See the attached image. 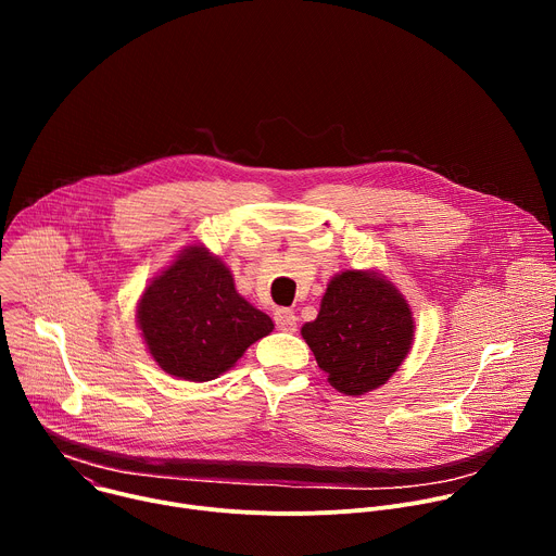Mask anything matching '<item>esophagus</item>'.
<instances>
[{
    "label": "esophagus",
    "instance_id": "1",
    "mask_svg": "<svg viewBox=\"0 0 556 556\" xmlns=\"http://www.w3.org/2000/svg\"><path fill=\"white\" fill-rule=\"evenodd\" d=\"M296 314L288 307H277L275 309V324L281 332H296Z\"/></svg>",
    "mask_w": 556,
    "mask_h": 556
}]
</instances>
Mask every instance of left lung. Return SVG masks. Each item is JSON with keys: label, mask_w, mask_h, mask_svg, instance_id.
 I'll list each match as a JSON object with an SVG mask.
<instances>
[{"label": "left lung", "mask_w": 556, "mask_h": 556, "mask_svg": "<svg viewBox=\"0 0 556 556\" xmlns=\"http://www.w3.org/2000/svg\"><path fill=\"white\" fill-rule=\"evenodd\" d=\"M301 337L334 389L361 395L401 367L414 341V316L389 281L345 270L328 283L319 316Z\"/></svg>", "instance_id": "left-lung-1"}]
</instances>
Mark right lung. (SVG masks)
<instances>
[{"label": "right lung", "mask_w": 556, "mask_h": 556, "mask_svg": "<svg viewBox=\"0 0 556 556\" xmlns=\"http://www.w3.org/2000/svg\"><path fill=\"white\" fill-rule=\"evenodd\" d=\"M138 326L153 361L193 382L217 378L273 332L270 316L237 294L230 270L200 247L149 283Z\"/></svg>", "instance_id": "obj_1"}]
</instances>
